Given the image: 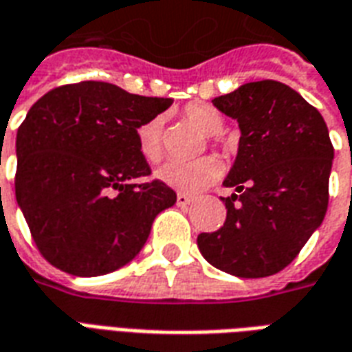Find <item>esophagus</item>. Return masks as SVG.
Here are the masks:
<instances>
[{"label": "esophagus", "mask_w": 352, "mask_h": 352, "mask_svg": "<svg viewBox=\"0 0 352 352\" xmlns=\"http://www.w3.org/2000/svg\"><path fill=\"white\" fill-rule=\"evenodd\" d=\"M192 204L190 196H186V194H177V206L179 207H186Z\"/></svg>", "instance_id": "34e87169"}]
</instances>
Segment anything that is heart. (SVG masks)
<instances>
[{"instance_id":"heart-1","label":"heart","mask_w":352,"mask_h":352,"mask_svg":"<svg viewBox=\"0 0 352 352\" xmlns=\"http://www.w3.org/2000/svg\"><path fill=\"white\" fill-rule=\"evenodd\" d=\"M184 120L204 135H219L224 128V116L209 103H190L184 107ZM138 146L146 162H158L164 154L162 143V116H154L138 128ZM221 164L214 158H199L196 162H168L156 169V177L175 190L194 194L217 181Z\"/></svg>"}]
</instances>
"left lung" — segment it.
Returning a JSON list of instances; mask_svg holds the SVG:
<instances>
[{
	"instance_id": "obj_1",
	"label": "left lung",
	"mask_w": 352,
	"mask_h": 352,
	"mask_svg": "<svg viewBox=\"0 0 352 352\" xmlns=\"http://www.w3.org/2000/svg\"><path fill=\"white\" fill-rule=\"evenodd\" d=\"M241 138L224 186V226L199 234L204 258L236 277H267L302 251L328 209L333 146L324 118L277 80L247 82L214 98Z\"/></svg>"
}]
</instances>
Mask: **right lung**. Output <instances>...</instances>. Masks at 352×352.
I'll list each match as a JSON object with an SVG mask.
<instances>
[{
  "label": "right lung",
  "mask_w": 352,
  "mask_h": 352,
  "mask_svg": "<svg viewBox=\"0 0 352 352\" xmlns=\"http://www.w3.org/2000/svg\"><path fill=\"white\" fill-rule=\"evenodd\" d=\"M169 98L85 80L45 94L16 133V204L37 249L62 272L96 277L135 258L154 219L175 206L138 146V128Z\"/></svg>",
  "instance_id": "right-lung-1"
}]
</instances>
